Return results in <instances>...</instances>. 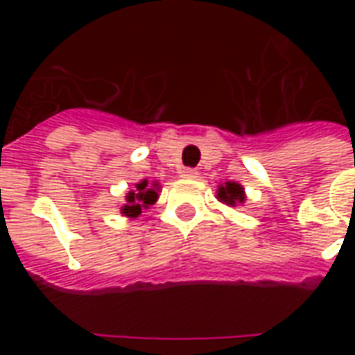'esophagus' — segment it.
<instances>
[{"label":"esophagus","instance_id":"34e87169","mask_svg":"<svg viewBox=\"0 0 355 355\" xmlns=\"http://www.w3.org/2000/svg\"><path fill=\"white\" fill-rule=\"evenodd\" d=\"M180 177L182 178H198V171L192 169V167H186V169L180 171Z\"/></svg>","mask_w":355,"mask_h":355}]
</instances>
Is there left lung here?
Here are the masks:
<instances>
[{
	"label": "left lung",
	"instance_id": "1",
	"mask_svg": "<svg viewBox=\"0 0 355 355\" xmlns=\"http://www.w3.org/2000/svg\"><path fill=\"white\" fill-rule=\"evenodd\" d=\"M216 198L223 201V203H226V205L236 207L238 203L245 201V192H243V188L238 182H226L224 186H218Z\"/></svg>",
	"mask_w": 355,
	"mask_h": 355
}]
</instances>
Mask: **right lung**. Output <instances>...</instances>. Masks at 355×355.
<instances>
[{"label": "right lung", "mask_w": 355, "mask_h": 355, "mask_svg": "<svg viewBox=\"0 0 355 355\" xmlns=\"http://www.w3.org/2000/svg\"><path fill=\"white\" fill-rule=\"evenodd\" d=\"M157 192H159V186L157 182H152L148 184V180H142L139 184H135V190L125 196V205L121 207V213L125 216H139L144 209H148L150 205H154L155 200H157Z\"/></svg>", "instance_id": "obj_1"}]
</instances>
